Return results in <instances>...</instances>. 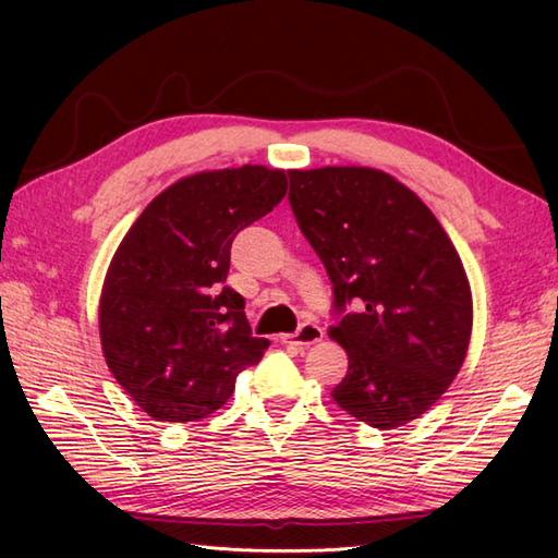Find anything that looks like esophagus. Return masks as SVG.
Wrapping results in <instances>:
<instances>
[{
    "instance_id": "1",
    "label": "esophagus",
    "mask_w": 558,
    "mask_h": 558,
    "mask_svg": "<svg viewBox=\"0 0 558 558\" xmlns=\"http://www.w3.org/2000/svg\"><path fill=\"white\" fill-rule=\"evenodd\" d=\"M280 340L290 342V345H298V348H310V345H314V342L324 340V328L316 324H302L298 333L280 336Z\"/></svg>"
}]
</instances>
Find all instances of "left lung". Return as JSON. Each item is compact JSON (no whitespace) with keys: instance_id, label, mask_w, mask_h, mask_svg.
<instances>
[{"instance_id":"1","label":"left lung","mask_w":558,"mask_h":558,"mask_svg":"<svg viewBox=\"0 0 558 558\" xmlns=\"http://www.w3.org/2000/svg\"><path fill=\"white\" fill-rule=\"evenodd\" d=\"M290 206L324 260L336 306L328 336L348 352L333 400L376 429L422 417L465 362L472 290L453 242L396 177L360 165L290 170Z\"/></svg>"}]
</instances>
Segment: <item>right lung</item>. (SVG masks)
Segmentation results:
<instances>
[{"label": "right lung", "instance_id": "add662e5", "mask_svg": "<svg viewBox=\"0 0 558 558\" xmlns=\"http://www.w3.org/2000/svg\"><path fill=\"white\" fill-rule=\"evenodd\" d=\"M288 192L266 165L182 177L150 201L105 272L98 326L105 362L158 422H194L222 408L270 342L254 338L244 298L222 282L234 234Z\"/></svg>", "mask_w": 558, "mask_h": 558}]
</instances>
